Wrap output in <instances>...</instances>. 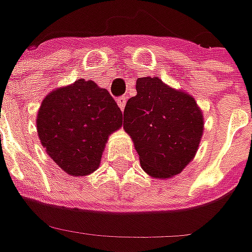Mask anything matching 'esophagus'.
<instances>
[{
    "label": "esophagus",
    "instance_id": "esophagus-1",
    "mask_svg": "<svg viewBox=\"0 0 252 252\" xmlns=\"http://www.w3.org/2000/svg\"><path fill=\"white\" fill-rule=\"evenodd\" d=\"M126 96H120V97H117V104H118V107H120L121 110H124V107H126Z\"/></svg>",
    "mask_w": 252,
    "mask_h": 252
}]
</instances>
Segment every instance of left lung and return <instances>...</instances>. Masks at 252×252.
Returning <instances> with one entry per match:
<instances>
[{
    "label": "left lung",
    "mask_w": 252,
    "mask_h": 252,
    "mask_svg": "<svg viewBox=\"0 0 252 252\" xmlns=\"http://www.w3.org/2000/svg\"><path fill=\"white\" fill-rule=\"evenodd\" d=\"M124 129L134 141L142 169L170 178L194 159L204 132V116L191 94L158 76L136 79V96L126 101Z\"/></svg>",
    "instance_id": "obj_1"
}]
</instances>
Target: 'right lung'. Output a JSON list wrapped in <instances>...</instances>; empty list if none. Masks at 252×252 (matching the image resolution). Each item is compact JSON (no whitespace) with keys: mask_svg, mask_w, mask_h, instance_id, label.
I'll return each instance as SVG.
<instances>
[{"mask_svg":"<svg viewBox=\"0 0 252 252\" xmlns=\"http://www.w3.org/2000/svg\"><path fill=\"white\" fill-rule=\"evenodd\" d=\"M123 126V113L106 89L78 79L41 101L36 126L48 156L71 176L99 167L109 135Z\"/></svg>","mask_w":252,"mask_h":252,"instance_id":"obj_1","label":"right lung"}]
</instances>
